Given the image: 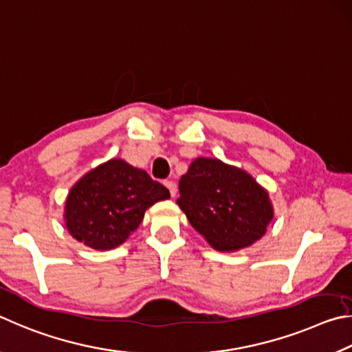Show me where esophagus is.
I'll use <instances>...</instances> for the list:
<instances>
[{
  "label": "esophagus",
  "mask_w": 352,
  "mask_h": 352,
  "mask_svg": "<svg viewBox=\"0 0 352 352\" xmlns=\"http://www.w3.org/2000/svg\"><path fill=\"white\" fill-rule=\"evenodd\" d=\"M165 186H166V188L170 190V195L173 196V198H175V196H176V190H177V188H176V184L173 182V181H166Z\"/></svg>",
  "instance_id": "esophagus-1"
}]
</instances>
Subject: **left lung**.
<instances>
[{
  "mask_svg": "<svg viewBox=\"0 0 352 352\" xmlns=\"http://www.w3.org/2000/svg\"><path fill=\"white\" fill-rule=\"evenodd\" d=\"M177 204L208 244L221 252L248 248L274 218L264 188L249 173L218 159L199 157L179 181Z\"/></svg>",
  "mask_w": 352,
  "mask_h": 352,
  "instance_id": "obj_1",
  "label": "left lung"
}]
</instances>
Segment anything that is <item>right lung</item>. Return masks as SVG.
Segmentation results:
<instances>
[{
	"instance_id": "obj_1",
	"label": "right lung",
	"mask_w": 352,
	"mask_h": 352,
	"mask_svg": "<svg viewBox=\"0 0 352 352\" xmlns=\"http://www.w3.org/2000/svg\"><path fill=\"white\" fill-rule=\"evenodd\" d=\"M170 192L146 171L111 159L85 175L66 199V227L77 241L96 250L120 245L138 229L154 202Z\"/></svg>"
}]
</instances>
